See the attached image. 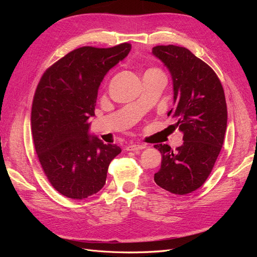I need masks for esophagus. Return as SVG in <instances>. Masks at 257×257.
<instances>
[{
    "label": "esophagus",
    "mask_w": 257,
    "mask_h": 257,
    "mask_svg": "<svg viewBox=\"0 0 257 257\" xmlns=\"http://www.w3.org/2000/svg\"><path fill=\"white\" fill-rule=\"evenodd\" d=\"M145 145H141V144H133V145H130L126 147V150L127 151H137V150H143L145 149Z\"/></svg>",
    "instance_id": "34e87169"
}]
</instances>
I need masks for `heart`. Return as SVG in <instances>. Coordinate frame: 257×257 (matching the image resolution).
<instances>
[{"mask_svg":"<svg viewBox=\"0 0 257 257\" xmlns=\"http://www.w3.org/2000/svg\"><path fill=\"white\" fill-rule=\"evenodd\" d=\"M152 71H159V69H157V68H150V69H148L147 72H152Z\"/></svg>","mask_w":257,"mask_h":257,"instance_id":"1","label":"heart"}]
</instances>
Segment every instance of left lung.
<instances>
[{"mask_svg": "<svg viewBox=\"0 0 257 257\" xmlns=\"http://www.w3.org/2000/svg\"><path fill=\"white\" fill-rule=\"evenodd\" d=\"M152 53L172 75L176 105L167 114L184 141L176 150L168 145L154 146L162 154L154 181L176 195H185L199 189L212 172L227 126L226 100L213 69L189 49L155 46Z\"/></svg>", "mask_w": 257, "mask_h": 257, "instance_id": "8db88e82", "label": "left lung"}]
</instances>
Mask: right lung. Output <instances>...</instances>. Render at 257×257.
I'll list each match as a JSON object with an SVG mask.
<instances>
[{
  "instance_id": "obj_1",
  "label": "right lung",
  "mask_w": 257,
  "mask_h": 257,
  "mask_svg": "<svg viewBox=\"0 0 257 257\" xmlns=\"http://www.w3.org/2000/svg\"><path fill=\"white\" fill-rule=\"evenodd\" d=\"M132 45L77 48L46 69L31 112L35 151L50 184L62 195L83 199L106 182L110 162L121 152L88 134L104 76L125 58Z\"/></svg>"
}]
</instances>
